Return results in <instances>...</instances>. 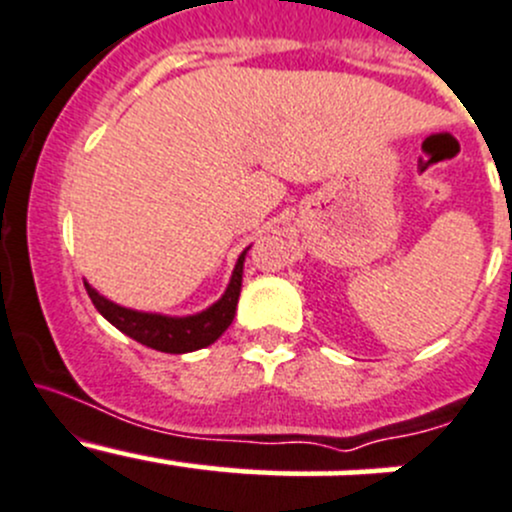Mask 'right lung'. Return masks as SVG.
I'll use <instances>...</instances> for the list:
<instances>
[{"label": "right lung", "mask_w": 512, "mask_h": 512, "mask_svg": "<svg viewBox=\"0 0 512 512\" xmlns=\"http://www.w3.org/2000/svg\"><path fill=\"white\" fill-rule=\"evenodd\" d=\"M249 249L236 261L224 296L216 303H211L206 311L194 313V316H164V313L134 311V308H124L119 303L104 298L91 283L84 281V286L91 303L96 306V311L111 326L119 328L121 333L139 341L141 346H149L161 353H191L211 346L231 326V321H234L236 303H239L241 296V281H244V261Z\"/></svg>", "instance_id": "1"}]
</instances>
